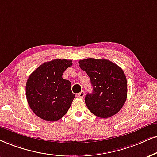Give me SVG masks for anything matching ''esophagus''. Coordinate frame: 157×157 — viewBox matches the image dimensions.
Segmentation results:
<instances>
[{"mask_svg":"<svg viewBox=\"0 0 157 157\" xmlns=\"http://www.w3.org/2000/svg\"><path fill=\"white\" fill-rule=\"evenodd\" d=\"M84 96H85L84 91H81L80 93H77V96L78 97V98H82L83 97H84Z\"/></svg>","mask_w":157,"mask_h":157,"instance_id":"34e87169","label":"esophagus"}]
</instances>
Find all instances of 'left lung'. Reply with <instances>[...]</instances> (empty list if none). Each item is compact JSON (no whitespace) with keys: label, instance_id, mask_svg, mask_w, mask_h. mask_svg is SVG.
<instances>
[{"label":"left lung","instance_id":"1","mask_svg":"<svg viewBox=\"0 0 157 157\" xmlns=\"http://www.w3.org/2000/svg\"><path fill=\"white\" fill-rule=\"evenodd\" d=\"M79 64L90 77L93 86V93L85 98L88 109L101 118L116 114L125 103L128 94L127 79L122 69L104 59H85Z\"/></svg>","mask_w":157,"mask_h":157}]
</instances>
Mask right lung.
I'll return each instance as SVG.
<instances>
[{
    "label": "right lung",
    "mask_w": 157,
    "mask_h": 157,
    "mask_svg": "<svg viewBox=\"0 0 157 157\" xmlns=\"http://www.w3.org/2000/svg\"><path fill=\"white\" fill-rule=\"evenodd\" d=\"M72 60L54 59L43 63L29 75L26 97L29 107L40 118L54 122L66 114L75 94L71 82L62 77Z\"/></svg>",
    "instance_id": "add662e5"
}]
</instances>
